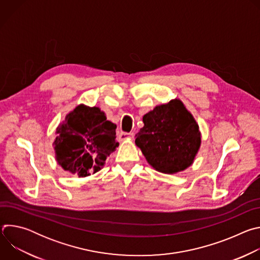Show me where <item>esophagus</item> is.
Masks as SVG:
<instances>
[{
	"label": "esophagus",
	"instance_id": "esophagus-1",
	"mask_svg": "<svg viewBox=\"0 0 260 260\" xmlns=\"http://www.w3.org/2000/svg\"><path fill=\"white\" fill-rule=\"evenodd\" d=\"M135 136L134 133H124V132H121L119 135H118V140L119 141H124V140H127V139H133Z\"/></svg>",
	"mask_w": 260,
	"mask_h": 260
}]
</instances>
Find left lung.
Listing matches in <instances>:
<instances>
[{
  "instance_id": "left-lung-1",
  "label": "left lung",
  "mask_w": 260,
  "mask_h": 260,
  "mask_svg": "<svg viewBox=\"0 0 260 260\" xmlns=\"http://www.w3.org/2000/svg\"><path fill=\"white\" fill-rule=\"evenodd\" d=\"M136 145L153 169L175 174L190 167L201 146V132L180 100L156 106L143 116Z\"/></svg>"
}]
</instances>
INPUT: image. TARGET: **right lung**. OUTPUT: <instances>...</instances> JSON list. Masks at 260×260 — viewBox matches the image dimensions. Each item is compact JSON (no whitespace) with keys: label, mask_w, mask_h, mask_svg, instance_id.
<instances>
[{"label":"right lung","mask_w":260,"mask_h":260,"mask_svg":"<svg viewBox=\"0 0 260 260\" xmlns=\"http://www.w3.org/2000/svg\"><path fill=\"white\" fill-rule=\"evenodd\" d=\"M116 124L98 107L77 106L56 128L53 142L57 164L79 177L99 172L118 147Z\"/></svg>","instance_id":"obj_1"}]
</instances>
